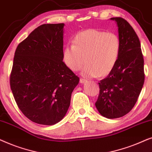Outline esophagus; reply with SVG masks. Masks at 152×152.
<instances>
[{"label": "esophagus", "mask_w": 152, "mask_h": 152, "mask_svg": "<svg viewBox=\"0 0 152 152\" xmlns=\"http://www.w3.org/2000/svg\"><path fill=\"white\" fill-rule=\"evenodd\" d=\"M87 82V80L85 79V78H80V83H85Z\"/></svg>", "instance_id": "esophagus-1"}]
</instances>
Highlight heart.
Wrapping results in <instances>:
<instances>
[{"label": "heart", "instance_id": "obj_1", "mask_svg": "<svg viewBox=\"0 0 152 152\" xmlns=\"http://www.w3.org/2000/svg\"><path fill=\"white\" fill-rule=\"evenodd\" d=\"M120 37L114 32L88 29L76 34L73 44L62 52L63 61L71 70H79L87 77L107 76L113 69L120 53Z\"/></svg>", "mask_w": 152, "mask_h": 152}]
</instances>
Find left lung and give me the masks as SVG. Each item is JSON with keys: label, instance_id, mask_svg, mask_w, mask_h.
Segmentation results:
<instances>
[{"label": "left lung", "instance_id": "1", "mask_svg": "<svg viewBox=\"0 0 152 152\" xmlns=\"http://www.w3.org/2000/svg\"><path fill=\"white\" fill-rule=\"evenodd\" d=\"M110 19L118 26L120 53L113 69L99 83V94L95 106L103 116L115 119L132 110L144 84L145 72L140 42L132 26L123 18Z\"/></svg>", "mask_w": 152, "mask_h": 152}]
</instances>
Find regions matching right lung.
<instances>
[{"label":"right lung","instance_id":"obj_1","mask_svg":"<svg viewBox=\"0 0 152 152\" xmlns=\"http://www.w3.org/2000/svg\"><path fill=\"white\" fill-rule=\"evenodd\" d=\"M64 26H39L15 50L10 88L20 110L37 124L59 122L79 83V77L62 61Z\"/></svg>","mask_w":152,"mask_h":152}]
</instances>
